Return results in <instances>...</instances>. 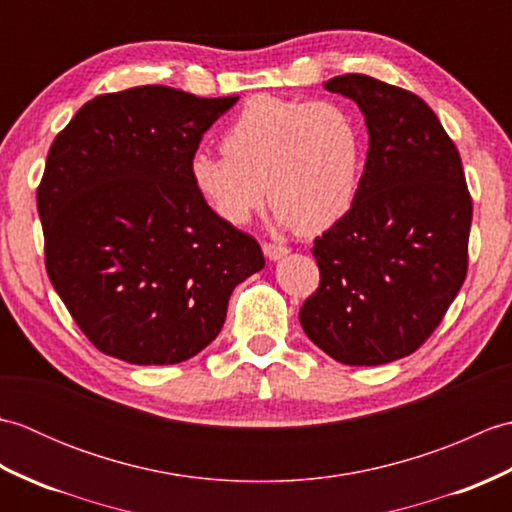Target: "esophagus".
I'll return each mask as SVG.
<instances>
[{
	"label": "esophagus",
	"instance_id": "obj_1",
	"mask_svg": "<svg viewBox=\"0 0 512 512\" xmlns=\"http://www.w3.org/2000/svg\"><path fill=\"white\" fill-rule=\"evenodd\" d=\"M264 255H266L268 259H273V262H277V259L288 255V248L281 246V244H270V242H266V244H264Z\"/></svg>",
	"mask_w": 512,
	"mask_h": 512
}]
</instances>
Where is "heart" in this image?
Segmentation results:
<instances>
[{
  "label": "heart",
  "mask_w": 512,
  "mask_h": 512,
  "mask_svg": "<svg viewBox=\"0 0 512 512\" xmlns=\"http://www.w3.org/2000/svg\"><path fill=\"white\" fill-rule=\"evenodd\" d=\"M222 149L198 151L189 173L228 224H246L268 195L279 222L314 235L339 222L361 191L365 136L341 101L257 94L228 125Z\"/></svg>",
  "instance_id": "1"
}]
</instances>
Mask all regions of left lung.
I'll return each instance as SVG.
<instances>
[{
	"label": "left lung",
	"mask_w": 512,
	"mask_h": 512,
	"mask_svg": "<svg viewBox=\"0 0 512 512\" xmlns=\"http://www.w3.org/2000/svg\"><path fill=\"white\" fill-rule=\"evenodd\" d=\"M325 90L361 107L369 149L352 209L314 239L321 281L299 321L334 361L385 365L416 352L460 292L473 200L458 147L420 96L367 74Z\"/></svg>",
	"instance_id": "left-lung-1"
}]
</instances>
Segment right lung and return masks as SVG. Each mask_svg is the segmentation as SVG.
Masks as SVG:
<instances>
[{
	"label": "right lung",
	"mask_w": 512,
	"mask_h": 512,
	"mask_svg": "<svg viewBox=\"0 0 512 512\" xmlns=\"http://www.w3.org/2000/svg\"><path fill=\"white\" fill-rule=\"evenodd\" d=\"M235 101L140 85L96 96L54 138L37 187L46 270L103 354L187 361L220 334L233 288L264 268L257 239L217 217L189 173Z\"/></svg>",
	"instance_id": "add662e5"
}]
</instances>
